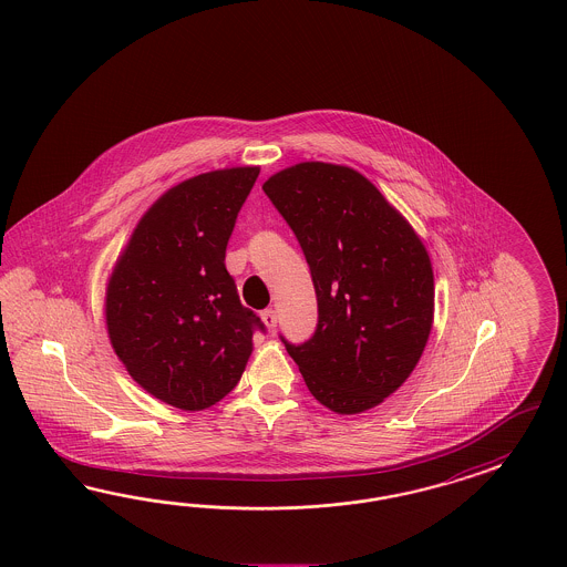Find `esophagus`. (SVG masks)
I'll list each match as a JSON object with an SVG mask.
<instances>
[{
  "label": "esophagus",
  "mask_w": 567,
  "mask_h": 567,
  "mask_svg": "<svg viewBox=\"0 0 567 567\" xmlns=\"http://www.w3.org/2000/svg\"><path fill=\"white\" fill-rule=\"evenodd\" d=\"M262 321H265V326L269 328V330H274L275 326H277V313H275L274 309H267V311H262Z\"/></svg>",
  "instance_id": "obj_1"
}]
</instances>
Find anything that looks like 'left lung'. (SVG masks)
Masks as SVG:
<instances>
[{"label": "left lung", "mask_w": 567, "mask_h": 567, "mask_svg": "<svg viewBox=\"0 0 567 567\" xmlns=\"http://www.w3.org/2000/svg\"><path fill=\"white\" fill-rule=\"evenodd\" d=\"M262 190L290 225L317 296V326L288 353L338 414L378 405L416 368L433 326V269L419 235L359 172L305 162Z\"/></svg>", "instance_id": "1"}]
</instances>
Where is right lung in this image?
I'll use <instances>...</instances> for the list:
<instances>
[{
  "label": "right lung",
  "instance_id": "1",
  "mask_svg": "<svg viewBox=\"0 0 567 567\" xmlns=\"http://www.w3.org/2000/svg\"><path fill=\"white\" fill-rule=\"evenodd\" d=\"M258 168L216 169L164 193L132 233L106 288L109 338L130 377L181 410L237 386L260 317L241 305L225 254Z\"/></svg>",
  "mask_w": 567,
  "mask_h": 567
}]
</instances>
